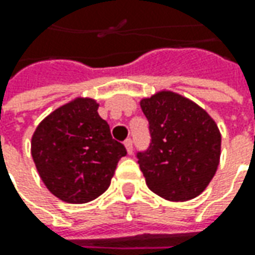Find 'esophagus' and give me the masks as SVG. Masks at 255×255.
Segmentation results:
<instances>
[{"label": "esophagus", "instance_id": "34e87169", "mask_svg": "<svg viewBox=\"0 0 255 255\" xmlns=\"http://www.w3.org/2000/svg\"><path fill=\"white\" fill-rule=\"evenodd\" d=\"M123 144H125V147H126V150H128V153H129V154H132V152H133V142H132V139H126V140L123 142Z\"/></svg>", "mask_w": 255, "mask_h": 255}]
</instances>
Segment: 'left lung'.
<instances>
[{
	"label": "left lung",
	"mask_w": 255,
	"mask_h": 255,
	"mask_svg": "<svg viewBox=\"0 0 255 255\" xmlns=\"http://www.w3.org/2000/svg\"><path fill=\"white\" fill-rule=\"evenodd\" d=\"M140 108L152 134L150 147L137 153L147 187L169 201L197 197L220 163L217 123L196 102L166 89L143 98Z\"/></svg>",
	"instance_id": "obj_1"
}]
</instances>
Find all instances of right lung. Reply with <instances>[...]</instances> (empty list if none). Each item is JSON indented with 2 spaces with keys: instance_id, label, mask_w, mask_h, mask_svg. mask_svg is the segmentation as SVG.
Returning a JSON list of instances; mask_svg holds the SVG:
<instances>
[{
  "instance_id": "add662e5",
  "label": "right lung",
  "mask_w": 255,
  "mask_h": 255,
  "mask_svg": "<svg viewBox=\"0 0 255 255\" xmlns=\"http://www.w3.org/2000/svg\"><path fill=\"white\" fill-rule=\"evenodd\" d=\"M98 108L92 98H75L49 113L32 134L31 154L39 177L65 203L82 204L99 197L126 154Z\"/></svg>"
}]
</instances>
